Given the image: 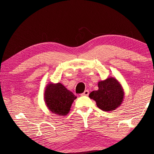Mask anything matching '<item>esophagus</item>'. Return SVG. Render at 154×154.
I'll use <instances>...</instances> for the list:
<instances>
[{
    "label": "esophagus",
    "mask_w": 154,
    "mask_h": 154,
    "mask_svg": "<svg viewBox=\"0 0 154 154\" xmlns=\"http://www.w3.org/2000/svg\"><path fill=\"white\" fill-rule=\"evenodd\" d=\"M88 94H89V91H88V90H85L81 95L82 96H88Z\"/></svg>",
    "instance_id": "1"
}]
</instances>
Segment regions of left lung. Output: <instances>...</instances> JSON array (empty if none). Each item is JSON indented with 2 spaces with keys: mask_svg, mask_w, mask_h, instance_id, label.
<instances>
[{
  "mask_svg": "<svg viewBox=\"0 0 154 154\" xmlns=\"http://www.w3.org/2000/svg\"><path fill=\"white\" fill-rule=\"evenodd\" d=\"M98 90L90 93V98L103 111H112L119 106L123 100L124 92L122 85L114 78H109L98 83Z\"/></svg>",
  "mask_w": 154,
  "mask_h": 154,
  "instance_id": "8db88e82",
  "label": "left lung"
}]
</instances>
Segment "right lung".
<instances>
[{
	"label": "right lung",
	"mask_w": 154,
	"mask_h": 154,
	"mask_svg": "<svg viewBox=\"0 0 154 154\" xmlns=\"http://www.w3.org/2000/svg\"><path fill=\"white\" fill-rule=\"evenodd\" d=\"M76 98L73 93L60 83L49 84L45 91V101L53 113L59 116L67 115L74 100Z\"/></svg>",
	"instance_id": "1"
}]
</instances>
